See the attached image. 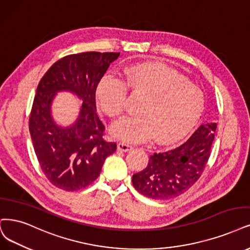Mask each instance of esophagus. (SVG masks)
<instances>
[{"instance_id": "1", "label": "esophagus", "mask_w": 250, "mask_h": 250, "mask_svg": "<svg viewBox=\"0 0 250 250\" xmlns=\"http://www.w3.org/2000/svg\"><path fill=\"white\" fill-rule=\"evenodd\" d=\"M117 149L118 150H122V151H130L133 149V146L130 144H126V143H123L120 142L117 144Z\"/></svg>"}]
</instances>
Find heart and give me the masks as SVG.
Returning a JSON list of instances; mask_svg holds the SVG:
<instances>
[{
	"label": "heart",
	"instance_id": "b5f03b06",
	"mask_svg": "<svg viewBox=\"0 0 250 250\" xmlns=\"http://www.w3.org/2000/svg\"><path fill=\"white\" fill-rule=\"evenodd\" d=\"M127 90L143 96L139 114L124 117L111 128L116 138L126 142H146L153 137L162 144L176 142L195 127L205 108L202 89L163 63L133 64L125 70L123 80L104 76L97 88L101 109L109 117L122 115Z\"/></svg>",
	"mask_w": 250,
	"mask_h": 250
}]
</instances>
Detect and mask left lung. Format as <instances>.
<instances>
[{"label": "left lung", "mask_w": 250, "mask_h": 250, "mask_svg": "<svg viewBox=\"0 0 250 250\" xmlns=\"http://www.w3.org/2000/svg\"><path fill=\"white\" fill-rule=\"evenodd\" d=\"M217 125H201L189 139L177 148L154 152L148 165L133 175L134 188L153 200L180 196L197 182L210 158Z\"/></svg>", "instance_id": "obj_1"}]
</instances>
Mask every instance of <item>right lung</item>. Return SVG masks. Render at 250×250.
<instances>
[{
	"mask_svg": "<svg viewBox=\"0 0 250 250\" xmlns=\"http://www.w3.org/2000/svg\"><path fill=\"white\" fill-rule=\"evenodd\" d=\"M119 52H81L55 62L37 87L30 115V133L37 159L46 178L66 191L84 188L100 175L115 142L104 139L105 126L96 107V90ZM74 92L83 101L76 124L55 125L51 102L58 91Z\"/></svg>",
	"mask_w": 250,
	"mask_h": 250,
	"instance_id": "right-lung-1",
	"label": "right lung"
}]
</instances>
